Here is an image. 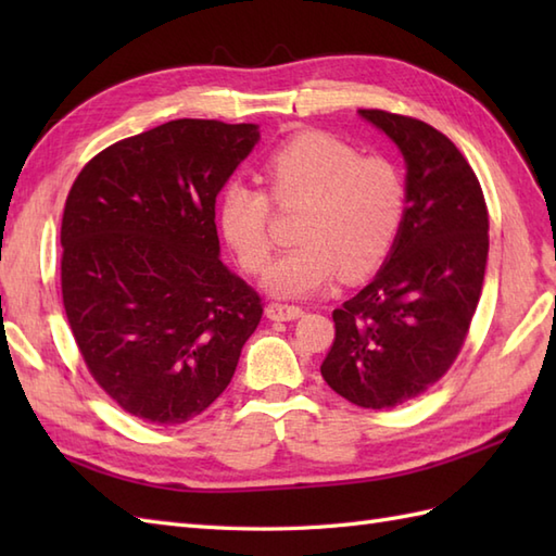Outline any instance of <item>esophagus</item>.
I'll use <instances>...</instances> for the list:
<instances>
[{"label": "esophagus", "mask_w": 556, "mask_h": 556, "mask_svg": "<svg viewBox=\"0 0 556 556\" xmlns=\"http://www.w3.org/2000/svg\"><path fill=\"white\" fill-rule=\"evenodd\" d=\"M303 315L301 305H291V303H269L267 305V317L269 320H296V317Z\"/></svg>", "instance_id": "obj_1"}]
</instances>
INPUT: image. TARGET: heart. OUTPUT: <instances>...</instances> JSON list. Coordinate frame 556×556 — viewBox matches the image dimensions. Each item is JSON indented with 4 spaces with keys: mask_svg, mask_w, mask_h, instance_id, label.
Here are the masks:
<instances>
[{
    "mask_svg": "<svg viewBox=\"0 0 556 556\" xmlns=\"http://www.w3.org/2000/svg\"><path fill=\"white\" fill-rule=\"evenodd\" d=\"M260 188L239 181L217 195L224 241L251 275L275 251L271 205L296 210L299 243L269 267L265 287L277 296H311L337 275L353 281L380 267L406 219V184L394 162L361 152L329 134L305 131L269 152Z\"/></svg>",
    "mask_w": 556,
    "mask_h": 556,
    "instance_id": "b5f03b06",
    "label": "heart"
}]
</instances>
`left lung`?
Returning a JSON list of instances; mask_svg holds the SVG:
<instances>
[{"mask_svg":"<svg viewBox=\"0 0 556 556\" xmlns=\"http://www.w3.org/2000/svg\"><path fill=\"white\" fill-rule=\"evenodd\" d=\"M406 160V219L384 267L332 313L325 382L361 408L428 392L464 349L485 279L490 219L478 176L444 134L413 116L361 110Z\"/></svg>","mask_w":556,"mask_h":556,"instance_id":"1","label":"left lung"}]
</instances>
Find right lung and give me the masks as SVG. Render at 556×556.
I'll return each mask as SVG.
<instances>
[{
	"label": "right lung",
	"mask_w": 556,
	"mask_h": 556,
	"mask_svg": "<svg viewBox=\"0 0 556 556\" xmlns=\"http://www.w3.org/2000/svg\"><path fill=\"white\" fill-rule=\"evenodd\" d=\"M257 126L176 119L98 152L62 217V301L102 392L179 425L231 382L263 299L222 265L215 200Z\"/></svg>",
	"instance_id": "1"
}]
</instances>
